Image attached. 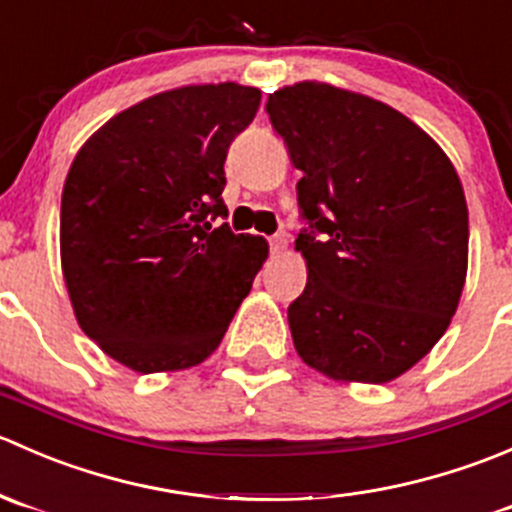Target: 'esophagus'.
Returning a JSON list of instances; mask_svg holds the SVG:
<instances>
[{
	"mask_svg": "<svg viewBox=\"0 0 512 512\" xmlns=\"http://www.w3.org/2000/svg\"><path fill=\"white\" fill-rule=\"evenodd\" d=\"M285 247H287V237L285 235L270 237V252H272V255H280V252L285 250Z\"/></svg>",
	"mask_w": 512,
	"mask_h": 512,
	"instance_id": "34e87169",
	"label": "esophagus"
}]
</instances>
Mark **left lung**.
<instances>
[{
	"label": "left lung",
	"mask_w": 512,
	"mask_h": 512,
	"mask_svg": "<svg viewBox=\"0 0 512 512\" xmlns=\"http://www.w3.org/2000/svg\"><path fill=\"white\" fill-rule=\"evenodd\" d=\"M307 227V287L289 304L294 349L329 379L386 384L433 349L468 267V208L446 153L404 113L329 84L267 101Z\"/></svg>",
	"instance_id": "obj_1"
}]
</instances>
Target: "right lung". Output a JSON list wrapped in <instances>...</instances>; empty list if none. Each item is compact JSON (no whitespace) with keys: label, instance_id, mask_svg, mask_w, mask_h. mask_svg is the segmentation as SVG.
Here are the masks:
<instances>
[{"label":"right lung","instance_id":"obj_1","mask_svg":"<svg viewBox=\"0 0 512 512\" xmlns=\"http://www.w3.org/2000/svg\"><path fill=\"white\" fill-rule=\"evenodd\" d=\"M240 84L183 86L126 108L84 143L61 193V267L76 319L141 374L190 369L225 337L267 242L215 218L227 148L260 108Z\"/></svg>","mask_w":512,"mask_h":512}]
</instances>
